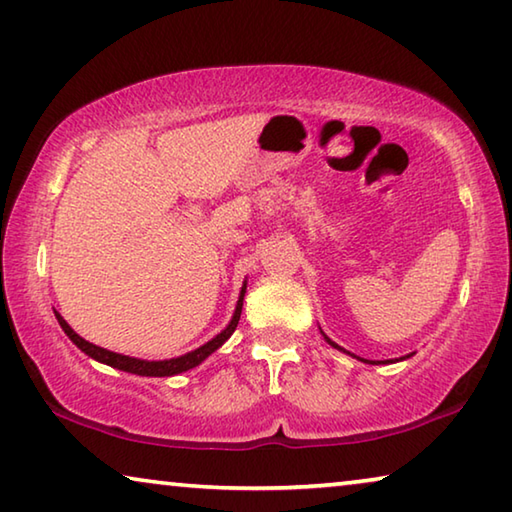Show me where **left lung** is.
<instances>
[{"label": "left lung", "mask_w": 512, "mask_h": 512, "mask_svg": "<svg viewBox=\"0 0 512 512\" xmlns=\"http://www.w3.org/2000/svg\"><path fill=\"white\" fill-rule=\"evenodd\" d=\"M320 332H323V329H320ZM325 336V334H323ZM325 341L329 343V345H332V348H336V350H341V352H345L343 348H341V345H336L332 339H327V336H325ZM350 354V352H348ZM350 357H354V354H350ZM409 357H413V354H406V357H402V359H395V361H404V359H409ZM359 361H366V363H372V366H377V363H395L393 359H386V361H368V359H361V357H357Z\"/></svg>", "instance_id": "8db88e82"}]
</instances>
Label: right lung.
<instances>
[{"mask_svg": "<svg viewBox=\"0 0 512 512\" xmlns=\"http://www.w3.org/2000/svg\"><path fill=\"white\" fill-rule=\"evenodd\" d=\"M244 296H246V282L244 287H241L239 293V300H237V307H235V314H232L230 323L225 325V329L221 334H216L212 341H207L201 348H196L192 352L183 354V357H176V359H164V361H146V359H135V357H126V354H117V352H110L106 348H99V345H94L90 341L81 339L79 334L74 332L72 327L67 325V320L54 311L58 325L63 327V332L69 336V341H72L76 348L81 352L88 354L94 361L99 363H106L110 368H117V370H124V372H133V375H140V377H173V375H180V372L185 370H192L196 368L198 363H203L207 357H210L212 352H216L221 348V345L230 339L232 332H235L237 325H239V316H241V307H244Z\"/></svg>", "mask_w": 512, "mask_h": 512, "instance_id": "add662e5", "label": "right lung"}]
</instances>
